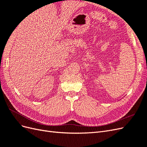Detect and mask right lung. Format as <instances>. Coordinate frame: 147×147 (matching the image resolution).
Masks as SVG:
<instances>
[{"instance_id":"1","label":"right lung","mask_w":147,"mask_h":147,"mask_svg":"<svg viewBox=\"0 0 147 147\" xmlns=\"http://www.w3.org/2000/svg\"><path fill=\"white\" fill-rule=\"evenodd\" d=\"M66 1H67V0H66Z\"/></svg>"}]
</instances>
